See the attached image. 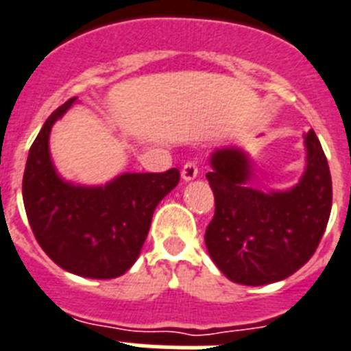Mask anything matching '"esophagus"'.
Listing matches in <instances>:
<instances>
[{"label": "esophagus", "mask_w": 351, "mask_h": 351, "mask_svg": "<svg viewBox=\"0 0 351 351\" xmlns=\"http://www.w3.org/2000/svg\"><path fill=\"white\" fill-rule=\"evenodd\" d=\"M198 171H199L198 160L185 162L184 167H182V178L187 182L193 180V178H196V176H198Z\"/></svg>", "instance_id": "esophagus-1"}]
</instances>
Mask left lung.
<instances>
[{
  "instance_id": "8db88e82",
  "label": "left lung",
  "mask_w": 351,
  "mask_h": 351,
  "mask_svg": "<svg viewBox=\"0 0 351 351\" xmlns=\"http://www.w3.org/2000/svg\"><path fill=\"white\" fill-rule=\"evenodd\" d=\"M307 171L287 193L248 187L252 167L239 149L212 155L207 180L216 212L205 230L212 261L243 285L284 280L307 264L319 246L332 210V176L314 130L305 135Z\"/></svg>"
}]
</instances>
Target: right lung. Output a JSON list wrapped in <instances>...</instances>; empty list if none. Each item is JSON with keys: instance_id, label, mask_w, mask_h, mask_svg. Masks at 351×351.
<instances>
[{"instance_id": "add662e5", "label": "right lung", "mask_w": 351, "mask_h": 351, "mask_svg": "<svg viewBox=\"0 0 351 351\" xmlns=\"http://www.w3.org/2000/svg\"><path fill=\"white\" fill-rule=\"evenodd\" d=\"M75 99L53 112L32 144L23 202L35 239L57 266L87 278H116L139 257L153 212L178 185L180 171L126 173L105 187L60 180L49 160V130Z\"/></svg>"}]
</instances>
